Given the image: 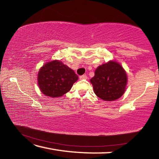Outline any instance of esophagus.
Here are the masks:
<instances>
[{"mask_svg":"<svg viewBox=\"0 0 159 159\" xmlns=\"http://www.w3.org/2000/svg\"><path fill=\"white\" fill-rule=\"evenodd\" d=\"M79 78L80 79H87V76H86V74H83L82 76H80Z\"/></svg>","mask_w":159,"mask_h":159,"instance_id":"obj_1","label":"esophagus"}]
</instances>
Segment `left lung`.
<instances>
[{
  "label": "left lung",
  "instance_id": "8db88e82",
  "mask_svg": "<svg viewBox=\"0 0 159 159\" xmlns=\"http://www.w3.org/2000/svg\"><path fill=\"white\" fill-rule=\"evenodd\" d=\"M95 95L105 101L116 100L125 90L127 76L123 67L114 61L98 66L90 79Z\"/></svg>",
  "mask_w": 159,
  "mask_h": 159
}]
</instances>
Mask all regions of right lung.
Here are the masks:
<instances>
[{"label":"right lung","instance_id":"right-lung-1","mask_svg":"<svg viewBox=\"0 0 159 159\" xmlns=\"http://www.w3.org/2000/svg\"><path fill=\"white\" fill-rule=\"evenodd\" d=\"M78 79L73 70L57 60L44 64L38 75L41 92L52 98H58L68 93Z\"/></svg>","mask_w":159,"mask_h":159}]
</instances>
